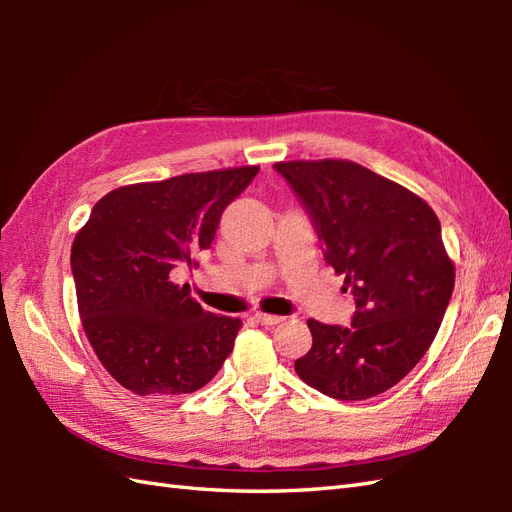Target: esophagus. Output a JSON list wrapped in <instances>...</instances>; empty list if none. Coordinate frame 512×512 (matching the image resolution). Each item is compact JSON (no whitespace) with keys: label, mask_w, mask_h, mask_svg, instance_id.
<instances>
[{"label":"esophagus","mask_w":512,"mask_h":512,"mask_svg":"<svg viewBox=\"0 0 512 512\" xmlns=\"http://www.w3.org/2000/svg\"><path fill=\"white\" fill-rule=\"evenodd\" d=\"M255 319L262 325H277L284 321V317H279V314H266V312H257Z\"/></svg>","instance_id":"esophagus-1"}]
</instances>
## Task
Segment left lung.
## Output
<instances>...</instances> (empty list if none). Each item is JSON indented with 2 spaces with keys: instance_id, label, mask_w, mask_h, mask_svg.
<instances>
[{
  "instance_id": "obj_1",
  "label": "left lung",
  "mask_w": 512,
  "mask_h": 512,
  "mask_svg": "<svg viewBox=\"0 0 512 512\" xmlns=\"http://www.w3.org/2000/svg\"><path fill=\"white\" fill-rule=\"evenodd\" d=\"M317 228L323 257L354 295L352 328L308 321L297 376L336 400L400 383L438 334L455 268L438 215L416 193L350 160L277 162Z\"/></svg>"
}]
</instances>
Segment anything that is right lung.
<instances>
[{"label":"right lung","mask_w":512,"mask_h":512,"mask_svg":"<svg viewBox=\"0 0 512 512\" xmlns=\"http://www.w3.org/2000/svg\"><path fill=\"white\" fill-rule=\"evenodd\" d=\"M259 167L184 173L114 189L74 237L70 266L85 334L138 396L191 394L220 372L242 321L202 310L171 270L209 248L224 209Z\"/></svg>","instance_id":"obj_1"}]
</instances>
